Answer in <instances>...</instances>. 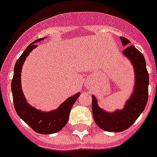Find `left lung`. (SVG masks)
Instances as JSON below:
<instances>
[{
	"instance_id": "8db88e82",
	"label": "left lung",
	"mask_w": 157,
	"mask_h": 157,
	"mask_svg": "<svg viewBox=\"0 0 157 157\" xmlns=\"http://www.w3.org/2000/svg\"><path fill=\"white\" fill-rule=\"evenodd\" d=\"M122 45L127 46L123 53L132 63L135 74V85L131 97L127 100L122 110L108 112L101 109L98 100L92 96V112L97 125L103 130L109 132H121L128 129L145 109L149 95V73L144 56L134 45H129L130 41L120 37Z\"/></svg>"
}]
</instances>
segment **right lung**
<instances>
[{"label":"right lung","mask_w":157,"mask_h":157,"mask_svg":"<svg viewBox=\"0 0 157 157\" xmlns=\"http://www.w3.org/2000/svg\"><path fill=\"white\" fill-rule=\"evenodd\" d=\"M43 39L44 37L33 41L17 59L12 80V92L14 107L18 116L35 132L41 134H50L58 132L65 127L69 120L71 109L80 94L78 93L71 96L59 105L57 109L48 112L37 110L27 103L21 87L22 67L30 52L37 46L34 43Z\"/></svg>","instance_id":"add662e5"}]
</instances>
